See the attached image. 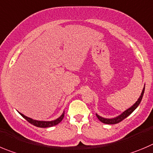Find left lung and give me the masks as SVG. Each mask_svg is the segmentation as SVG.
<instances>
[{"label": "left lung", "mask_w": 153, "mask_h": 153, "mask_svg": "<svg viewBox=\"0 0 153 153\" xmlns=\"http://www.w3.org/2000/svg\"><path fill=\"white\" fill-rule=\"evenodd\" d=\"M144 91H145V85H144L142 93H141L140 97L138 98L137 101V102H135L134 105H131L130 108H128V109H126L125 111H124L122 114H120L119 115H118V116L115 117V118H103V117L100 116V115H99L98 114L96 113L97 117V118L100 120V121L101 122H102V123H104V124H107V125H114V124H117V123H118V122H122V120H124L125 118H127L128 116H129V115H131V114L132 113V112H134V111L137 108V106L139 105V104L140 103L141 100H142L143 96V94H144Z\"/></svg>", "instance_id": "8db88e82"}]
</instances>
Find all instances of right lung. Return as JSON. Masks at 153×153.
I'll return each mask as SVG.
<instances>
[{
    "label": "right lung",
    "mask_w": 153,
    "mask_h": 153,
    "mask_svg": "<svg viewBox=\"0 0 153 153\" xmlns=\"http://www.w3.org/2000/svg\"><path fill=\"white\" fill-rule=\"evenodd\" d=\"M18 112L20 114L25 120H27L29 123H31V125H35V126L38 127V128H50V127L55 126V125H58V124L63 119L64 115H65V112L63 111L62 115H61L59 118H57L55 120H52V121H38V120H35L32 119V118H28V117L25 116V115H24L23 114H22L21 112Z\"/></svg>",
    "instance_id": "1"
}]
</instances>
